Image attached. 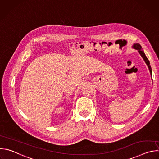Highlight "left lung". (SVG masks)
I'll return each mask as SVG.
<instances>
[{
    "label": "left lung",
    "instance_id": "1",
    "mask_svg": "<svg viewBox=\"0 0 159 159\" xmlns=\"http://www.w3.org/2000/svg\"><path fill=\"white\" fill-rule=\"evenodd\" d=\"M133 47L134 49L137 50L139 51V53L141 55V56L142 57V58H143V60H145V63H146L147 65H148L149 70H150V74L152 75V69H151V66H150V61H149V60H148L147 57H146L145 53H144L143 51L142 50L141 45H140V44H139V43H134V44H133Z\"/></svg>",
    "mask_w": 159,
    "mask_h": 159
}]
</instances>
